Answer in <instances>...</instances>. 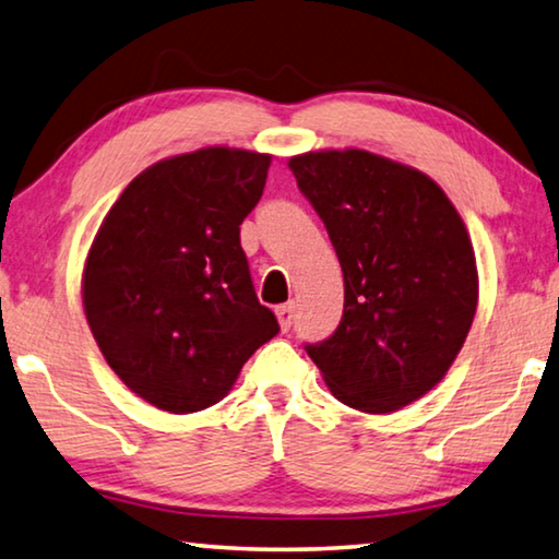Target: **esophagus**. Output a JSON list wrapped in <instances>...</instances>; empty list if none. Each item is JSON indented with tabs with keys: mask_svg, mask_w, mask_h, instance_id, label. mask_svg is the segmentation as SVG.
Listing matches in <instances>:
<instances>
[{
	"mask_svg": "<svg viewBox=\"0 0 559 559\" xmlns=\"http://www.w3.org/2000/svg\"><path fill=\"white\" fill-rule=\"evenodd\" d=\"M276 318H278L281 331H290V323H294V306H290V304L278 306L276 308Z\"/></svg>",
	"mask_w": 559,
	"mask_h": 559,
	"instance_id": "34e87169",
	"label": "esophagus"
}]
</instances>
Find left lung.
<instances>
[{"mask_svg":"<svg viewBox=\"0 0 559 559\" xmlns=\"http://www.w3.org/2000/svg\"><path fill=\"white\" fill-rule=\"evenodd\" d=\"M288 166L345 283L338 328L308 356L341 403L401 411L440 383L473 325L477 265L463 218L430 176L362 148Z\"/></svg>","mask_w":559,"mask_h":559,"instance_id":"left-lung-1","label":"left lung"}]
</instances>
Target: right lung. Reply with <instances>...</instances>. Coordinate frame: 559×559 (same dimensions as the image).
<instances>
[{"label":"right lung","instance_id":"obj_1","mask_svg":"<svg viewBox=\"0 0 559 559\" xmlns=\"http://www.w3.org/2000/svg\"><path fill=\"white\" fill-rule=\"evenodd\" d=\"M271 156L209 146L141 171L88 248V328L131 393L166 413L218 403L278 333L241 248Z\"/></svg>","mask_w":559,"mask_h":559}]
</instances>
